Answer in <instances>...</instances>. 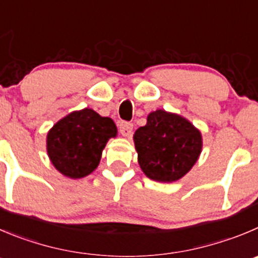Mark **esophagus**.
Here are the masks:
<instances>
[{
	"label": "esophagus",
	"instance_id": "obj_1",
	"mask_svg": "<svg viewBox=\"0 0 258 258\" xmlns=\"http://www.w3.org/2000/svg\"><path fill=\"white\" fill-rule=\"evenodd\" d=\"M132 131H133V124L132 122L121 121L119 124V132L122 137H131Z\"/></svg>",
	"mask_w": 258,
	"mask_h": 258
}]
</instances>
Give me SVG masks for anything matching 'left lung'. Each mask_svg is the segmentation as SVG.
<instances>
[{"label": "left lung", "mask_w": 258, "mask_h": 258, "mask_svg": "<svg viewBox=\"0 0 258 258\" xmlns=\"http://www.w3.org/2000/svg\"><path fill=\"white\" fill-rule=\"evenodd\" d=\"M133 141L144 175L166 183L182 178L203 149V136L190 120L162 109L149 112Z\"/></svg>", "instance_id": "8db88e82"}]
</instances>
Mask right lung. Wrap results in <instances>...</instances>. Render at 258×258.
I'll return each instance as SVG.
<instances>
[{"label":"right lung","instance_id":"right-lung-1","mask_svg":"<svg viewBox=\"0 0 258 258\" xmlns=\"http://www.w3.org/2000/svg\"><path fill=\"white\" fill-rule=\"evenodd\" d=\"M116 136L114 120L85 107L51 126L46 134V153L63 176L82 178L96 170L106 143Z\"/></svg>","mask_w":258,"mask_h":258}]
</instances>
